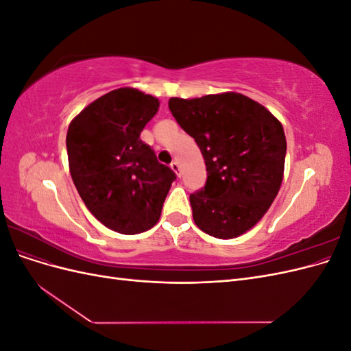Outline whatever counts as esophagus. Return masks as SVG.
Instances as JSON below:
<instances>
[{
    "label": "esophagus",
    "instance_id": "esophagus-1",
    "mask_svg": "<svg viewBox=\"0 0 351 351\" xmlns=\"http://www.w3.org/2000/svg\"><path fill=\"white\" fill-rule=\"evenodd\" d=\"M169 167H171L173 171L180 177V164H178L177 161H173V162H171V165H169Z\"/></svg>",
    "mask_w": 351,
    "mask_h": 351
}]
</instances>
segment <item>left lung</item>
Masks as SVG:
<instances>
[{
  "label": "left lung",
  "mask_w": 351,
  "mask_h": 351,
  "mask_svg": "<svg viewBox=\"0 0 351 351\" xmlns=\"http://www.w3.org/2000/svg\"><path fill=\"white\" fill-rule=\"evenodd\" d=\"M168 107L205 159L206 184L190 195L195 224L212 237H239L278 195L287 152L281 123L236 92L171 98Z\"/></svg>",
  "instance_id": "left-lung-1"
}]
</instances>
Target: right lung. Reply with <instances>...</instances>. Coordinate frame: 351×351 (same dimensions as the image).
Here are the masks:
<instances>
[{"label": "right lung", "mask_w": 351, "mask_h": 351, "mask_svg": "<svg viewBox=\"0 0 351 351\" xmlns=\"http://www.w3.org/2000/svg\"><path fill=\"white\" fill-rule=\"evenodd\" d=\"M159 101L120 88L89 104L66 137L73 183L92 215L121 234L152 228L176 174L141 141Z\"/></svg>", "instance_id": "obj_1"}]
</instances>
